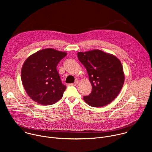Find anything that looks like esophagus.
<instances>
[{
	"mask_svg": "<svg viewBox=\"0 0 152 152\" xmlns=\"http://www.w3.org/2000/svg\"><path fill=\"white\" fill-rule=\"evenodd\" d=\"M78 82H79V81H78V80H76V81H75L74 83H71V84H70V85H73V86H76V85H77Z\"/></svg>",
	"mask_w": 152,
	"mask_h": 152,
	"instance_id": "34e87169",
	"label": "esophagus"
}]
</instances>
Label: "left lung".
Segmentation results:
<instances>
[{
  "label": "left lung",
  "instance_id": "8db88e82",
  "mask_svg": "<svg viewBox=\"0 0 152 152\" xmlns=\"http://www.w3.org/2000/svg\"><path fill=\"white\" fill-rule=\"evenodd\" d=\"M77 57L86 68L92 85V92L83 96L93 107H102L112 102L118 95L124 82L120 61L114 55L100 50L78 52Z\"/></svg>",
  "mask_w": 152,
  "mask_h": 152
}]
</instances>
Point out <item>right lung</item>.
<instances>
[{
	"mask_svg": "<svg viewBox=\"0 0 152 152\" xmlns=\"http://www.w3.org/2000/svg\"><path fill=\"white\" fill-rule=\"evenodd\" d=\"M66 55V52L49 48L40 50L26 59L21 68V82L34 101L50 105L62 98L66 86L62 83L56 66Z\"/></svg>",
	"mask_w": 152,
	"mask_h": 152,
	"instance_id": "add662e5",
	"label": "right lung"
}]
</instances>
